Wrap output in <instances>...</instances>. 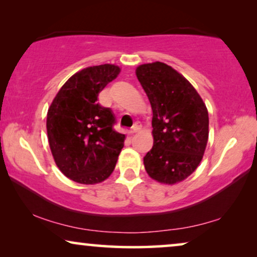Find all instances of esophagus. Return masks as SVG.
<instances>
[{"label":"esophagus","instance_id":"1","mask_svg":"<svg viewBox=\"0 0 257 257\" xmlns=\"http://www.w3.org/2000/svg\"><path fill=\"white\" fill-rule=\"evenodd\" d=\"M140 130V125H138V124H135L132 126V128H131V131H130V133H131V135H133V133H136V132H138Z\"/></svg>","mask_w":257,"mask_h":257}]
</instances>
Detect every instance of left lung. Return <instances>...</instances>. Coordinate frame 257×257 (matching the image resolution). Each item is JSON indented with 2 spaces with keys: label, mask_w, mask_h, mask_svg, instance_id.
<instances>
[{
  "label": "left lung",
  "mask_w": 257,
  "mask_h": 257,
  "mask_svg": "<svg viewBox=\"0 0 257 257\" xmlns=\"http://www.w3.org/2000/svg\"><path fill=\"white\" fill-rule=\"evenodd\" d=\"M136 75L152 106L153 147L144 157L161 184L185 180L199 166L208 142V111L191 83L161 62L139 65Z\"/></svg>",
  "instance_id": "8db88e82"
}]
</instances>
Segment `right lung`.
<instances>
[{
  "mask_svg": "<svg viewBox=\"0 0 257 257\" xmlns=\"http://www.w3.org/2000/svg\"><path fill=\"white\" fill-rule=\"evenodd\" d=\"M119 72L113 64L80 70L66 80L48 110L52 157L62 173L78 184L93 185L110 177L124 147L125 135L113 128V112L97 103Z\"/></svg>",
  "mask_w": 257,
  "mask_h": 257,
  "instance_id": "1",
  "label": "right lung"
}]
</instances>
